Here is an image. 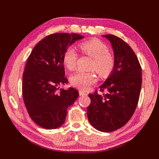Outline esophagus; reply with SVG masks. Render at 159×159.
Returning <instances> with one entry per match:
<instances>
[{
    "instance_id": "obj_1",
    "label": "esophagus",
    "mask_w": 159,
    "mask_h": 159,
    "mask_svg": "<svg viewBox=\"0 0 159 159\" xmlns=\"http://www.w3.org/2000/svg\"><path fill=\"white\" fill-rule=\"evenodd\" d=\"M86 93L84 92V91H83V90H81V89H80L79 90V95L80 96H83V95H85Z\"/></svg>"
}]
</instances>
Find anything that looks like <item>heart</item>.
I'll list each match as a JSON object with an SVG mask.
<instances>
[{
	"label": "heart",
	"instance_id": "b5f03b06",
	"mask_svg": "<svg viewBox=\"0 0 159 159\" xmlns=\"http://www.w3.org/2000/svg\"><path fill=\"white\" fill-rule=\"evenodd\" d=\"M80 48L83 54L93 59L91 69L95 70L100 76L105 77L112 72L115 66V57L109 52L108 46L98 39H92L83 42ZM79 58L76 48L69 46L63 54V63L69 70L76 67ZM97 81V76L93 72L78 71L71 77V83L74 87L87 89Z\"/></svg>",
	"mask_w": 159,
	"mask_h": 159
}]
</instances>
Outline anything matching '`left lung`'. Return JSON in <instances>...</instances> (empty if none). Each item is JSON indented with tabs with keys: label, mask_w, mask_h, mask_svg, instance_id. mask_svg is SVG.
<instances>
[{
	"label": "left lung",
	"mask_w": 159,
	"mask_h": 159,
	"mask_svg": "<svg viewBox=\"0 0 159 159\" xmlns=\"http://www.w3.org/2000/svg\"><path fill=\"white\" fill-rule=\"evenodd\" d=\"M113 47L115 66L109 77L96 90L89 93L91 104L87 117L96 130L109 133L124 126L135 111L141 87V67L135 53L123 39L113 35H102Z\"/></svg>",
	"instance_id": "8db88e82"
}]
</instances>
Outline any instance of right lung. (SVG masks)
Listing matches in <instances>:
<instances>
[{
	"mask_svg": "<svg viewBox=\"0 0 159 159\" xmlns=\"http://www.w3.org/2000/svg\"><path fill=\"white\" fill-rule=\"evenodd\" d=\"M83 36L59 33L49 35L33 48L22 77V96L32 120L46 129H55L64 123L67 109L77 99L79 92L72 87L59 89L67 83L63 54Z\"/></svg>",
	"mask_w": 159,
	"mask_h": 159,
	"instance_id": "1",
	"label": "right lung"
}]
</instances>
